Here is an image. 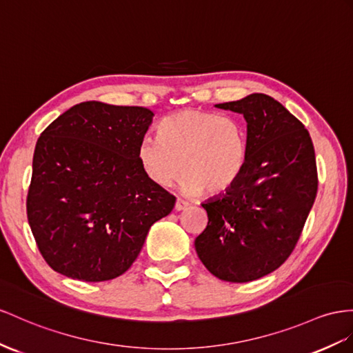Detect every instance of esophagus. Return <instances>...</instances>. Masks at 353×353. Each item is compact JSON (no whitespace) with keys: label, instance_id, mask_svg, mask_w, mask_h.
<instances>
[{"label":"esophagus","instance_id":"34e87169","mask_svg":"<svg viewBox=\"0 0 353 353\" xmlns=\"http://www.w3.org/2000/svg\"><path fill=\"white\" fill-rule=\"evenodd\" d=\"M188 205H189V203H188V201H183V200H177V201H176V205H174V209H176L177 212H180V210H185Z\"/></svg>","mask_w":353,"mask_h":353}]
</instances>
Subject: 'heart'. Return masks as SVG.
<instances>
[{"mask_svg":"<svg viewBox=\"0 0 353 353\" xmlns=\"http://www.w3.org/2000/svg\"><path fill=\"white\" fill-rule=\"evenodd\" d=\"M158 135L137 148L140 168L152 183L167 188L182 171L188 194H221L237 182L248 158V135L237 117L188 108L165 116Z\"/></svg>","mask_w":353,"mask_h":353,"instance_id":"1","label":"heart"}]
</instances>
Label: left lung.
<instances>
[{"label":"left lung","instance_id":"left-lung-1","mask_svg":"<svg viewBox=\"0 0 353 353\" xmlns=\"http://www.w3.org/2000/svg\"><path fill=\"white\" fill-rule=\"evenodd\" d=\"M248 122V158L237 182L203 207L209 216L195 239L198 258L221 280L245 283L291 256L318 194L310 134L265 94L216 104Z\"/></svg>","mask_w":353,"mask_h":353}]
</instances>
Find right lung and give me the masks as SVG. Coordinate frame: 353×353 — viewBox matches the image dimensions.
<instances>
[{
  "instance_id": "add662e5",
  "label": "right lung",
  "mask_w": 353,
  "mask_h": 353,
  "mask_svg": "<svg viewBox=\"0 0 353 353\" xmlns=\"http://www.w3.org/2000/svg\"><path fill=\"white\" fill-rule=\"evenodd\" d=\"M146 107L76 104L35 144L26 214L41 256L83 282L123 274L176 196L144 176L137 148Z\"/></svg>"
}]
</instances>
